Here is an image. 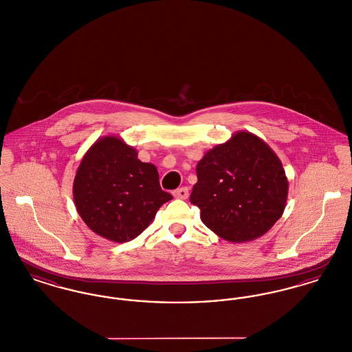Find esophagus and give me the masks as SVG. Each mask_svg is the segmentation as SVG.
<instances>
[{"label":"esophagus","mask_w":352,"mask_h":352,"mask_svg":"<svg viewBox=\"0 0 352 352\" xmlns=\"http://www.w3.org/2000/svg\"><path fill=\"white\" fill-rule=\"evenodd\" d=\"M174 197L178 199H187L188 197V188L187 187H181L174 191Z\"/></svg>","instance_id":"esophagus-1"}]
</instances>
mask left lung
<instances>
[{"label": "left lung", "instance_id": "obj_1", "mask_svg": "<svg viewBox=\"0 0 352 352\" xmlns=\"http://www.w3.org/2000/svg\"><path fill=\"white\" fill-rule=\"evenodd\" d=\"M190 201L214 234L245 243L267 234L284 214L289 182L265 141L240 131L207 151L197 165Z\"/></svg>", "mask_w": 352, "mask_h": 352}]
</instances>
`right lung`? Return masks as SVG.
Listing matches in <instances>:
<instances>
[{"instance_id":"add662e5","label":"right lung","mask_w":352,"mask_h":352,"mask_svg":"<svg viewBox=\"0 0 352 352\" xmlns=\"http://www.w3.org/2000/svg\"><path fill=\"white\" fill-rule=\"evenodd\" d=\"M118 135H104L84 154L74 179L78 214L95 234L125 243L149 227L173 197L160 186L158 170Z\"/></svg>"}]
</instances>
